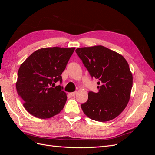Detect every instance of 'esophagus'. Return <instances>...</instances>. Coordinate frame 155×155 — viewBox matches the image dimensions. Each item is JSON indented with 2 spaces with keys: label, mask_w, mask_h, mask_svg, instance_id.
Wrapping results in <instances>:
<instances>
[{
  "label": "esophagus",
  "mask_w": 155,
  "mask_h": 155,
  "mask_svg": "<svg viewBox=\"0 0 155 155\" xmlns=\"http://www.w3.org/2000/svg\"><path fill=\"white\" fill-rule=\"evenodd\" d=\"M76 92H70V96H72V97H73V96H74L75 95H76Z\"/></svg>",
  "instance_id": "esophagus-1"
}]
</instances>
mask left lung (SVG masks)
Listing matches in <instances>:
<instances>
[{
	"label": "left lung",
	"instance_id": "left-lung-1",
	"mask_svg": "<svg viewBox=\"0 0 155 155\" xmlns=\"http://www.w3.org/2000/svg\"><path fill=\"white\" fill-rule=\"evenodd\" d=\"M76 52L92 78L97 79L99 92H88L81 109L88 118L98 121L115 118L127 105L133 76L122 55L103 46L79 48Z\"/></svg>",
	"mask_w": 155,
	"mask_h": 155
}]
</instances>
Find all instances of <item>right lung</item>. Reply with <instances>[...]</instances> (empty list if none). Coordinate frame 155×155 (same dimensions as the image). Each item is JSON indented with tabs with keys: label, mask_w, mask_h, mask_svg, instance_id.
Here are the masks:
<instances>
[{
	"label": "right lung",
	"mask_w": 155,
	"mask_h": 155,
	"mask_svg": "<svg viewBox=\"0 0 155 155\" xmlns=\"http://www.w3.org/2000/svg\"><path fill=\"white\" fill-rule=\"evenodd\" d=\"M75 48H45L31 54L18 69L17 92L25 109L38 118H51L61 111L67 96L61 85V74Z\"/></svg>",
	"instance_id": "add662e5"
}]
</instances>
